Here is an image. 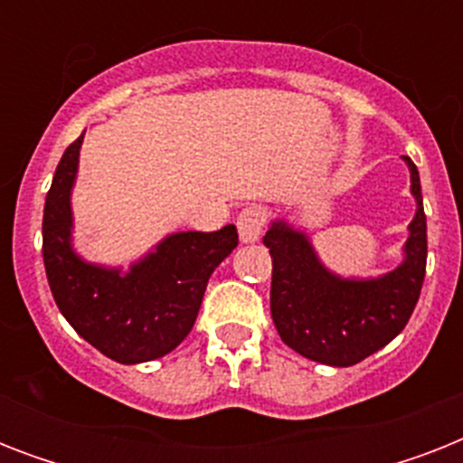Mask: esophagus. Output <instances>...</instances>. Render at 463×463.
Returning <instances> with one entry per match:
<instances>
[{"label":"esophagus","mask_w":463,"mask_h":463,"mask_svg":"<svg viewBox=\"0 0 463 463\" xmlns=\"http://www.w3.org/2000/svg\"><path fill=\"white\" fill-rule=\"evenodd\" d=\"M264 221H267V213L261 206H247V209L240 211L238 216V232L240 240L250 245V242H257L261 238V231H264Z\"/></svg>","instance_id":"1"}]
</instances>
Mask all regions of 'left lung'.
Wrapping results in <instances>:
<instances>
[{
	"label": "left lung",
	"instance_id": "1",
	"mask_svg": "<svg viewBox=\"0 0 463 463\" xmlns=\"http://www.w3.org/2000/svg\"><path fill=\"white\" fill-rule=\"evenodd\" d=\"M411 173L416 216L409 225L403 261L377 279H344L324 267L303 231L283 218L264 235L271 271V317L283 344L331 367L355 365L402 334L418 303L428 260V223L418 167Z\"/></svg>",
	"mask_w": 463,
	"mask_h": 463
}]
</instances>
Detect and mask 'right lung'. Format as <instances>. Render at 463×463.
Masks as SVG:
<instances>
[{"label":"right lung","mask_w":463,"mask_h":463,"mask_svg":"<svg viewBox=\"0 0 463 463\" xmlns=\"http://www.w3.org/2000/svg\"><path fill=\"white\" fill-rule=\"evenodd\" d=\"M83 134L54 170L43 213V261L52 298L76 334L93 348L137 365L163 358L184 341L213 269L238 247L235 225L216 232H173L122 271L90 264L71 245V189Z\"/></svg>","instance_id":"add662e5"}]
</instances>
